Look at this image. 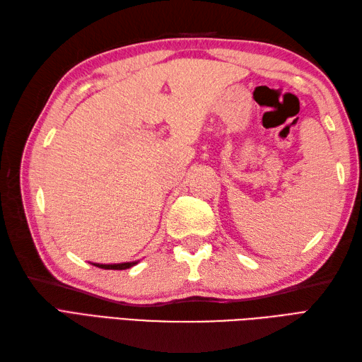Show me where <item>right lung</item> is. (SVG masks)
<instances>
[{"label": "right lung", "instance_id": "1", "mask_svg": "<svg viewBox=\"0 0 362 362\" xmlns=\"http://www.w3.org/2000/svg\"><path fill=\"white\" fill-rule=\"evenodd\" d=\"M135 264H136V261H132V263H119V264H96L95 263V266L101 267V269H115V271H122V269H129Z\"/></svg>", "mask_w": 362, "mask_h": 362}]
</instances>
